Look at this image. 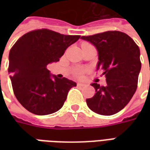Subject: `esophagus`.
I'll use <instances>...</instances> for the list:
<instances>
[{
	"mask_svg": "<svg viewBox=\"0 0 150 150\" xmlns=\"http://www.w3.org/2000/svg\"><path fill=\"white\" fill-rule=\"evenodd\" d=\"M77 85H78V86H80V87H83V86H85V83H81V82H78Z\"/></svg>",
	"mask_w": 150,
	"mask_h": 150,
	"instance_id": "1",
	"label": "esophagus"
}]
</instances>
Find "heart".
Instances as JSON below:
<instances>
[{
	"label": "heart",
	"mask_w": 150,
	"mask_h": 150,
	"mask_svg": "<svg viewBox=\"0 0 150 150\" xmlns=\"http://www.w3.org/2000/svg\"><path fill=\"white\" fill-rule=\"evenodd\" d=\"M79 73H80V72H79Z\"/></svg>",
	"instance_id": "b5f03b06"
}]
</instances>
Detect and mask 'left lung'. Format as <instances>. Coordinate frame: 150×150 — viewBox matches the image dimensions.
I'll list each match as a JSON object with an SVG mask.
<instances>
[{
    "mask_svg": "<svg viewBox=\"0 0 150 150\" xmlns=\"http://www.w3.org/2000/svg\"><path fill=\"white\" fill-rule=\"evenodd\" d=\"M81 39L96 48L97 70L102 69L106 78L104 86L91 84L96 93L86 100L88 108L100 115L116 114L129 104L137 90L142 67L140 49L129 35L120 31L83 36Z\"/></svg>",
    "mask_w": 150,
    "mask_h": 150,
    "instance_id": "8db88e82",
    "label": "left lung"
}]
</instances>
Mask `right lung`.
I'll return each mask as SVG.
<instances>
[{"label": "right lung", "instance_id": "obj_1", "mask_svg": "<svg viewBox=\"0 0 150 150\" xmlns=\"http://www.w3.org/2000/svg\"><path fill=\"white\" fill-rule=\"evenodd\" d=\"M79 35H64L50 30L29 32L9 51L8 74L16 98L29 112L49 115L59 111L69 90L76 83L51 75L47 65L58 62Z\"/></svg>", "mask_w": 150, "mask_h": 150}]
</instances>
